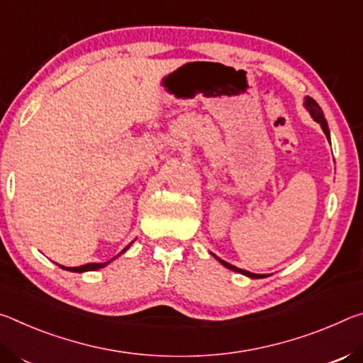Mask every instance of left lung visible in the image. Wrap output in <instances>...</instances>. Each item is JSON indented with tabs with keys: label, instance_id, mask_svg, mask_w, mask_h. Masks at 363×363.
<instances>
[{
	"label": "left lung",
	"instance_id": "8db88e82",
	"mask_svg": "<svg viewBox=\"0 0 363 363\" xmlns=\"http://www.w3.org/2000/svg\"><path fill=\"white\" fill-rule=\"evenodd\" d=\"M306 108H307L308 111H311V116L313 117V121L318 122L320 125H322L323 132H325V135H326V138L330 140L328 123H326V121H325V116H323V111H322V108H320V106L317 104V101H315V99H312V98H306ZM216 259H218V257H216ZM218 262H220L222 265L227 267V269L233 270V272H238V273H242V275H246V277H249V278H264L262 275H255V273H251V272H247V270L236 269L235 265H230L228 262H225V260H222V259H218Z\"/></svg>",
	"mask_w": 363,
	"mask_h": 363
}]
</instances>
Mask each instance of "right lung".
<instances>
[{"label":"right lung","mask_w":363,"mask_h":363,"mask_svg":"<svg viewBox=\"0 0 363 363\" xmlns=\"http://www.w3.org/2000/svg\"><path fill=\"white\" fill-rule=\"evenodd\" d=\"M128 247V246H127ZM127 247L123 249V251H127ZM122 251V252H123ZM111 262V260H109ZM109 262H104V264H86V265H80V267H62V269L69 270V272H90V270H98V269H103L104 265H108Z\"/></svg>","instance_id":"obj_1"}]
</instances>
